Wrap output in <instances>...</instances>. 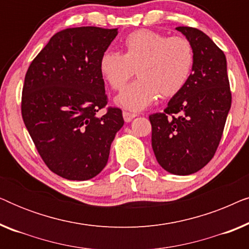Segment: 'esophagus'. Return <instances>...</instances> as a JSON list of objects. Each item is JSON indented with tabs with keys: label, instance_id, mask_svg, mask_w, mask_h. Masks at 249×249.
Listing matches in <instances>:
<instances>
[{
	"label": "esophagus",
	"instance_id": "obj_1",
	"mask_svg": "<svg viewBox=\"0 0 249 249\" xmlns=\"http://www.w3.org/2000/svg\"><path fill=\"white\" fill-rule=\"evenodd\" d=\"M122 115H124V119L125 122H130L132 119L136 117L135 113H130V112H127V111L122 112Z\"/></svg>",
	"mask_w": 249,
	"mask_h": 249
}]
</instances>
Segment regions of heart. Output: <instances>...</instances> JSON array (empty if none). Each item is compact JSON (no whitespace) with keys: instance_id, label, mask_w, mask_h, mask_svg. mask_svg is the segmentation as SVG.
I'll return each instance as SVG.
<instances>
[{"instance_id":"b5f03b06","label":"heart","mask_w":249,"mask_h":249,"mask_svg":"<svg viewBox=\"0 0 249 249\" xmlns=\"http://www.w3.org/2000/svg\"><path fill=\"white\" fill-rule=\"evenodd\" d=\"M194 66V50L185 37H168L149 29L129 34L124 53L105 52L100 72L111 88L120 90L134 76H139L118 95L115 103L129 111H142L158 97L179 93L189 79Z\"/></svg>"}]
</instances>
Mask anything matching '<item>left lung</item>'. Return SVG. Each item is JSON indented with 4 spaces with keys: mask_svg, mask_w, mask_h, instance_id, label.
<instances>
[{
    "mask_svg": "<svg viewBox=\"0 0 249 249\" xmlns=\"http://www.w3.org/2000/svg\"><path fill=\"white\" fill-rule=\"evenodd\" d=\"M176 29L192 44L193 70L164 112L149 115V121L159 164L172 175L188 176L215 154L231 107V91L226 55L215 43L196 28Z\"/></svg>",
    "mask_w": 249,
    "mask_h": 249,
    "instance_id": "1",
    "label": "left lung"
}]
</instances>
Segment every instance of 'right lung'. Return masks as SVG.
Masks as SVG:
<instances>
[{
    "label": "right lung",
    "mask_w": 249,
    "mask_h": 249,
    "mask_svg": "<svg viewBox=\"0 0 249 249\" xmlns=\"http://www.w3.org/2000/svg\"><path fill=\"white\" fill-rule=\"evenodd\" d=\"M118 28L77 27L56 33L28 68L22 89L25 125L51 171L89 180L107 165L120 108L107 104L100 60Z\"/></svg>",
    "instance_id": "right-lung-1"
}]
</instances>
